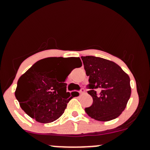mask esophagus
<instances>
[{
	"label": "esophagus",
	"mask_w": 150,
	"mask_h": 150,
	"mask_svg": "<svg viewBox=\"0 0 150 150\" xmlns=\"http://www.w3.org/2000/svg\"><path fill=\"white\" fill-rule=\"evenodd\" d=\"M79 93H80V94H84V93H85V89H84L83 88H82L80 89V91H79Z\"/></svg>",
	"instance_id": "obj_1"
}]
</instances>
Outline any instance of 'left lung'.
<instances>
[{"label":"left lung","mask_w":150,"mask_h":150,"mask_svg":"<svg viewBox=\"0 0 150 150\" xmlns=\"http://www.w3.org/2000/svg\"><path fill=\"white\" fill-rule=\"evenodd\" d=\"M87 86L93 99L92 106L85 108L89 117L99 121L115 119L126 107L131 94L130 77L114 62L92 56H82ZM96 90L100 92L96 94Z\"/></svg>","instance_id":"8db88e82"}]
</instances>
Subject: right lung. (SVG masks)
<instances>
[{
	"instance_id": "1",
	"label": "right lung",
	"mask_w": 150,
	"mask_h": 150,
	"mask_svg": "<svg viewBox=\"0 0 150 150\" xmlns=\"http://www.w3.org/2000/svg\"><path fill=\"white\" fill-rule=\"evenodd\" d=\"M62 57L46 58L37 61L19 78L15 95L25 112L37 122L49 123L64 113L73 98L66 92L65 81L69 73H64L61 80L58 75L63 67ZM80 68V58H73Z\"/></svg>"
}]
</instances>
